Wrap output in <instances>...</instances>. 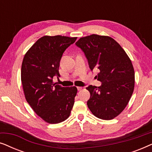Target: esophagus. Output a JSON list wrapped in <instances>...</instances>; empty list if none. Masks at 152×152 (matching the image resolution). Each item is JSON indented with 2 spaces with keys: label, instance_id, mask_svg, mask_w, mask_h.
<instances>
[{
  "label": "esophagus",
  "instance_id": "34e87169",
  "mask_svg": "<svg viewBox=\"0 0 152 152\" xmlns=\"http://www.w3.org/2000/svg\"><path fill=\"white\" fill-rule=\"evenodd\" d=\"M77 90H78V91H81V90H82V89L83 88H82V87L78 86V87H77Z\"/></svg>",
  "mask_w": 152,
  "mask_h": 152
}]
</instances>
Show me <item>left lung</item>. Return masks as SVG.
Segmentation results:
<instances>
[{
  "instance_id": "1",
  "label": "left lung",
  "mask_w": 152,
  "mask_h": 152,
  "mask_svg": "<svg viewBox=\"0 0 152 152\" xmlns=\"http://www.w3.org/2000/svg\"><path fill=\"white\" fill-rule=\"evenodd\" d=\"M75 44L84 53L90 69L99 72L95 78L102 82L99 87H86L91 94L88 109L99 119H113L124 109L134 92L132 61L111 37L91 34L80 38Z\"/></svg>"
}]
</instances>
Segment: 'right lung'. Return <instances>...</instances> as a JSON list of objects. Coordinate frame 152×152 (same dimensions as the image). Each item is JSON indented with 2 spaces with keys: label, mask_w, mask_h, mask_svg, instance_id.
Listing matches in <instances>:
<instances>
[{
  "label": "right lung",
  "mask_w": 152,
  "mask_h": 152,
  "mask_svg": "<svg viewBox=\"0 0 152 152\" xmlns=\"http://www.w3.org/2000/svg\"><path fill=\"white\" fill-rule=\"evenodd\" d=\"M77 37L44 36L38 39L24 56L21 82L27 102L37 115L50 124L69 117L77 89L53 84L59 75L60 60Z\"/></svg>",
  "instance_id": "1"
}]
</instances>
